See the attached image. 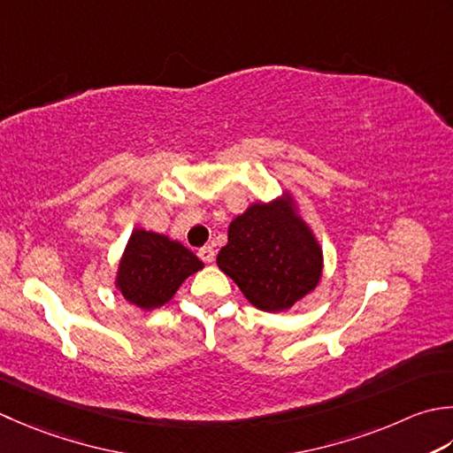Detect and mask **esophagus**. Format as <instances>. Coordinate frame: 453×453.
I'll list each match as a JSON object with an SVG mask.
<instances>
[{
	"label": "esophagus",
	"mask_w": 453,
	"mask_h": 453,
	"mask_svg": "<svg viewBox=\"0 0 453 453\" xmlns=\"http://www.w3.org/2000/svg\"><path fill=\"white\" fill-rule=\"evenodd\" d=\"M198 257L203 263H211V261H214V257H216V251L211 250V247H202V250L198 251Z\"/></svg>",
	"instance_id": "34e87169"
}]
</instances>
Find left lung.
<instances>
[{
	"label": "left lung",
	"mask_w": 453,
	"mask_h": 453,
	"mask_svg": "<svg viewBox=\"0 0 453 453\" xmlns=\"http://www.w3.org/2000/svg\"><path fill=\"white\" fill-rule=\"evenodd\" d=\"M218 267L253 306L279 312L320 282L322 250L288 198L253 203L229 224Z\"/></svg>",
	"instance_id": "obj_1"
}]
</instances>
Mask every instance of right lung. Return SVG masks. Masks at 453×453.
Listing matches in <instances>:
<instances>
[{
	"label": "right lung",
	"mask_w": 453,
	"mask_h": 453,
	"mask_svg": "<svg viewBox=\"0 0 453 453\" xmlns=\"http://www.w3.org/2000/svg\"><path fill=\"white\" fill-rule=\"evenodd\" d=\"M203 263L179 242L145 229L131 234L118 271L123 298L143 310L166 304L182 282Z\"/></svg>",
	"instance_id": "obj_1"
}]
</instances>
